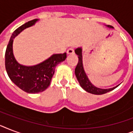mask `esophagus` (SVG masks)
Returning <instances> with one entry per match:
<instances>
[{
	"label": "esophagus",
	"instance_id": "obj_1",
	"mask_svg": "<svg viewBox=\"0 0 133 133\" xmlns=\"http://www.w3.org/2000/svg\"><path fill=\"white\" fill-rule=\"evenodd\" d=\"M67 54H70V55L75 54V50H74V48H71L70 49H68V50H67Z\"/></svg>",
	"mask_w": 133,
	"mask_h": 133
}]
</instances>
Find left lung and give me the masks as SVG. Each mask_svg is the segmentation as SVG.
I'll return each instance as SVG.
<instances>
[{"label": "left lung", "mask_w": 133, "mask_h": 133, "mask_svg": "<svg viewBox=\"0 0 133 133\" xmlns=\"http://www.w3.org/2000/svg\"><path fill=\"white\" fill-rule=\"evenodd\" d=\"M107 27L109 28H113V27H112L111 25H107ZM75 54H77L78 56V58H79V61H78V63H77V65L75 70V75H76V77H77L81 87L83 90H85L86 92L93 94V95H103V94H105V93H107L110 91L112 90L119 85H118L115 87L108 89L99 88L95 86L89 80L88 77L87 75L84 70V68H83L82 48H77L75 50Z\"/></svg>", "instance_id": "obj_1"}]
</instances>
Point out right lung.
Returning <instances> with one entry per match:
<instances>
[{"mask_svg": "<svg viewBox=\"0 0 133 133\" xmlns=\"http://www.w3.org/2000/svg\"><path fill=\"white\" fill-rule=\"evenodd\" d=\"M38 19L28 21L16 29L11 35L5 52V68L9 79L16 85L30 94L45 90L50 85L55 68L65 60L66 53L54 54L38 64L27 66L20 64L13 53V41L16 36L25 29L34 25Z\"/></svg>", "mask_w": 133, "mask_h": 133, "instance_id": "1", "label": "right lung"}]
</instances>
